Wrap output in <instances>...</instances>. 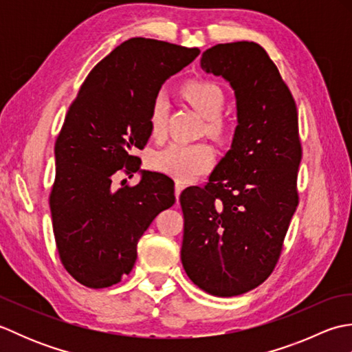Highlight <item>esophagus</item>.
<instances>
[{"label": "esophagus", "mask_w": 352, "mask_h": 352, "mask_svg": "<svg viewBox=\"0 0 352 352\" xmlns=\"http://www.w3.org/2000/svg\"><path fill=\"white\" fill-rule=\"evenodd\" d=\"M186 188V184L184 183H182V182H175V197L178 198L180 197V193H182V190Z\"/></svg>", "instance_id": "1"}]
</instances>
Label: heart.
Returning a JSON list of instances; mask_svg holds the SVG:
<instances>
[{"instance_id": "obj_1", "label": "heart", "mask_w": 352, "mask_h": 352, "mask_svg": "<svg viewBox=\"0 0 352 352\" xmlns=\"http://www.w3.org/2000/svg\"><path fill=\"white\" fill-rule=\"evenodd\" d=\"M186 98L201 115L208 119V131L216 136H223L228 131V122L219 118L223 107V92L212 81H190L184 86ZM169 101L164 92L155 95L149 115V126L154 136H162L166 131ZM214 162V149L206 142L188 144L172 142L153 157V166L182 182H189L203 174Z\"/></svg>"}]
</instances>
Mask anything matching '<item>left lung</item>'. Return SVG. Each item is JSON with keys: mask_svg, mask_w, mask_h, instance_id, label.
<instances>
[{"mask_svg": "<svg viewBox=\"0 0 352 352\" xmlns=\"http://www.w3.org/2000/svg\"><path fill=\"white\" fill-rule=\"evenodd\" d=\"M201 68L230 83L237 125L208 183L182 192V263L207 294L236 296L271 275L296 210L302 157L298 113L258 43L214 45L203 52Z\"/></svg>", "mask_w": 352, "mask_h": 352, "instance_id": "obj_1", "label": "left lung"}]
</instances>
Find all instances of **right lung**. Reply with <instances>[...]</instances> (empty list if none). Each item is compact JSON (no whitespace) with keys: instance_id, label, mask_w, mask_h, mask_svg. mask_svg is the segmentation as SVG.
<instances>
[{"instance_id":"right-lung-1","label":"right lung","mask_w":352,"mask_h":352,"mask_svg":"<svg viewBox=\"0 0 352 352\" xmlns=\"http://www.w3.org/2000/svg\"><path fill=\"white\" fill-rule=\"evenodd\" d=\"M198 54V48L133 37L89 72L71 104L54 146L50 208L62 263L86 287L113 286L129 275L139 239L175 203L174 182L142 170L131 151L151 136L149 115L162 85ZM121 170L140 171V184L115 188L111 182Z\"/></svg>"}]
</instances>
